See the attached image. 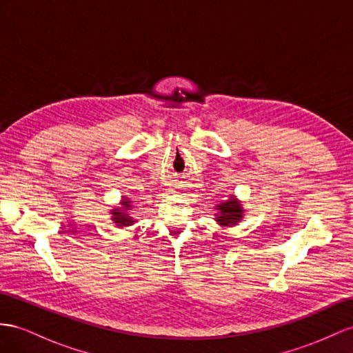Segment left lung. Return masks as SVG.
I'll return each instance as SVG.
<instances>
[{
    "mask_svg": "<svg viewBox=\"0 0 353 353\" xmlns=\"http://www.w3.org/2000/svg\"><path fill=\"white\" fill-rule=\"evenodd\" d=\"M218 210L221 212L218 214V221L223 227H228V225H236L243 218V209L240 205V201L237 200H228L218 205Z\"/></svg>",
    "mask_w": 353,
    "mask_h": 353,
    "instance_id": "1",
    "label": "left lung"
}]
</instances>
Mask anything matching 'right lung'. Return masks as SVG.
<instances>
[{
	"mask_svg": "<svg viewBox=\"0 0 353 353\" xmlns=\"http://www.w3.org/2000/svg\"><path fill=\"white\" fill-rule=\"evenodd\" d=\"M130 203L128 200H123L122 201V205H123V210H119V209H114L112 210V214H113V221L114 223L117 225V227H128V225L134 223V221L130 218L128 214H126V210L130 209Z\"/></svg>",
	"mask_w": 353,
	"mask_h": 353,
	"instance_id": "add662e5",
	"label": "right lung"
}]
</instances>
